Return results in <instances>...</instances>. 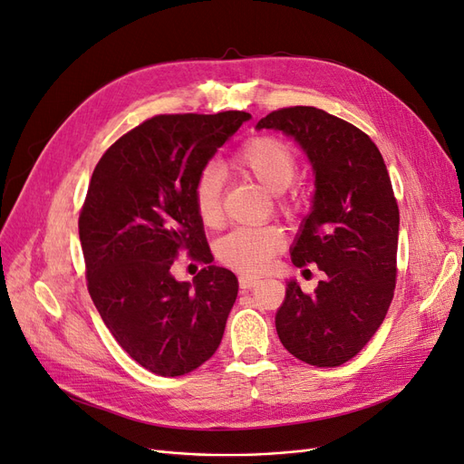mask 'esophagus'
Listing matches in <instances>:
<instances>
[{
  "label": "esophagus",
  "instance_id": "esophagus-1",
  "mask_svg": "<svg viewBox=\"0 0 464 464\" xmlns=\"http://www.w3.org/2000/svg\"><path fill=\"white\" fill-rule=\"evenodd\" d=\"M237 283H240V290H242V292H246V290H251L254 286H257V285H259V278L242 275L240 278H237Z\"/></svg>",
  "mask_w": 464,
  "mask_h": 464
}]
</instances>
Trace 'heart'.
<instances>
[{"instance_id": "obj_1", "label": "heart", "mask_w": 464, "mask_h": 464, "mask_svg": "<svg viewBox=\"0 0 464 464\" xmlns=\"http://www.w3.org/2000/svg\"><path fill=\"white\" fill-rule=\"evenodd\" d=\"M236 172L247 176L269 193H283L298 174V159L294 149L273 135L249 137L230 157ZM191 199L195 213L208 228L222 222V178L217 168L205 166L193 181ZM278 208L286 215L300 210L298 193L280 195ZM286 246V236L278 227L240 228L217 242V259L244 275H261L273 257Z\"/></svg>"}]
</instances>
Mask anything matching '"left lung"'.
Wrapping results in <instances>:
<instances>
[{
    "label": "left lung",
    "instance_id": "left-lung-1",
    "mask_svg": "<svg viewBox=\"0 0 464 464\" xmlns=\"http://www.w3.org/2000/svg\"><path fill=\"white\" fill-rule=\"evenodd\" d=\"M257 130L292 135L315 172V198L292 263L325 273L314 294L290 280L276 333L292 356L317 368L354 358L382 325L397 283L399 205L372 139L325 110L280 108Z\"/></svg>",
    "mask_w": 464,
    "mask_h": 464
}]
</instances>
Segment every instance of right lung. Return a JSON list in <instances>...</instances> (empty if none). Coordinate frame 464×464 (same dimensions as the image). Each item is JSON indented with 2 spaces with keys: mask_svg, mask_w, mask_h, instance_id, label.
Returning a JSON list of instances; mask_svg holds the SVG:
<instances>
[{
  "mask_svg": "<svg viewBox=\"0 0 464 464\" xmlns=\"http://www.w3.org/2000/svg\"><path fill=\"white\" fill-rule=\"evenodd\" d=\"M251 116L160 114L98 160L79 215L87 288L104 325L139 366L178 377L217 353L237 296L232 271L210 265L191 189L201 168ZM181 250L208 266L178 284Z\"/></svg>",
  "mask_w": 464,
  "mask_h": 464,
  "instance_id": "right-lung-1",
  "label": "right lung"
}]
</instances>
